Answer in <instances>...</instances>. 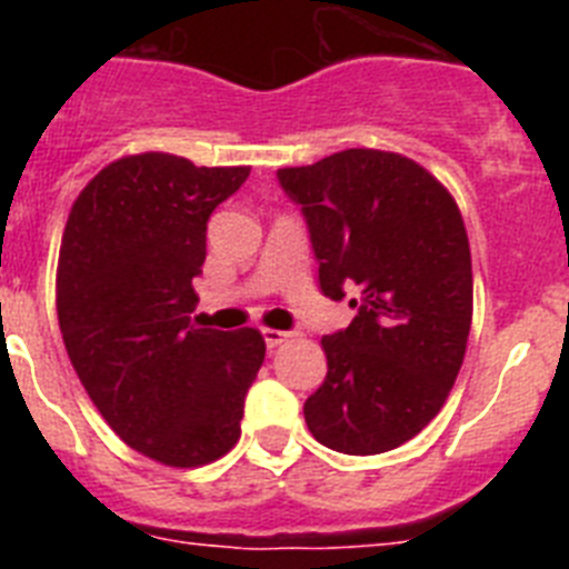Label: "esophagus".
<instances>
[{
    "label": "esophagus",
    "mask_w": 569,
    "mask_h": 569,
    "mask_svg": "<svg viewBox=\"0 0 569 569\" xmlns=\"http://www.w3.org/2000/svg\"><path fill=\"white\" fill-rule=\"evenodd\" d=\"M261 336H264V345L268 347H279L290 339L288 330H276V328H264L261 330Z\"/></svg>",
    "instance_id": "esophagus-1"
}]
</instances>
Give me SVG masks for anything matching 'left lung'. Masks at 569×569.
Returning a JSON list of instances; mask_svg holds the SVG:
<instances>
[{"instance_id":"1","label":"left lung","mask_w":569,"mask_h":569,"mask_svg":"<svg viewBox=\"0 0 569 569\" xmlns=\"http://www.w3.org/2000/svg\"><path fill=\"white\" fill-rule=\"evenodd\" d=\"M308 219L319 284L359 316L325 336V385L305 401L316 441L350 456L387 453L439 416L472 321V261L450 190L401 153L350 148L281 168Z\"/></svg>"}]
</instances>
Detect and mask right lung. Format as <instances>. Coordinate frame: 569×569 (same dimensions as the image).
<instances>
[{"mask_svg": "<svg viewBox=\"0 0 569 569\" xmlns=\"http://www.w3.org/2000/svg\"><path fill=\"white\" fill-rule=\"evenodd\" d=\"M250 168L173 153L122 156L70 208L57 316L79 381L116 436L168 467L222 459L264 361L259 330L193 328L208 219Z\"/></svg>", "mask_w": 569, "mask_h": 569, "instance_id": "add662e5", "label": "right lung"}]
</instances>
